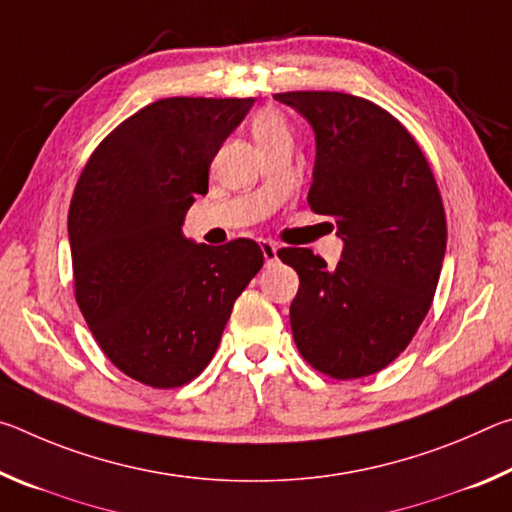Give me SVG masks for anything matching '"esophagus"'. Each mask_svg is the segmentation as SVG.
<instances>
[{
  "label": "esophagus",
  "instance_id": "esophagus-1",
  "mask_svg": "<svg viewBox=\"0 0 512 512\" xmlns=\"http://www.w3.org/2000/svg\"><path fill=\"white\" fill-rule=\"evenodd\" d=\"M259 246H262V253H264L266 264H273L275 259H277V248H280V246H277L275 241H271V239H264Z\"/></svg>",
  "mask_w": 512,
  "mask_h": 512
}]
</instances>
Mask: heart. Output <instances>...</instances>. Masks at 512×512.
<instances>
[{"instance_id": "obj_1", "label": "heart", "mask_w": 512, "mask_h": 512, "mask_svg": "<svg viewBox=\"0 0 512 512\" xmlns=\"http://www.w3.org/2000/svg\"><path fill=\"white\" fill-rule=\"evenodd\" d=\"M250 133H253L259 149H266L268 144L280 142V140H291L287 119L273 108H264L255 112L253 119H250Z\"/></svg>"}]
</instances>
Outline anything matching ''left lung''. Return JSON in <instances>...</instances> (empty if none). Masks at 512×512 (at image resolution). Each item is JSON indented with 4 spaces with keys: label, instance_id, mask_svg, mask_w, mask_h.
Segmentation results:
<instances>
[{
    "label": "left lung",
    "instance_id": "8db88e82",
    "mask_svg": "<svg viewBox=\"0 0 512 512\" xmlns=\"http://www.w3.org/2000/svg\"><path fill=\"white\" fill-rule=\"evenodd\" d=\"M316 133L309 207L336 219L341 262L309 248L277 257L300 277L291 332L318 372L375 375L418 332L438 287L447 246L445 207L413 135L391 112L345 92H280Z\"/></svg>",
    "mask_w": 512,
    "mask_h": 512
}]
</instances>
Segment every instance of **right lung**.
<instances>
[{"label":"right lung","instance_id":"right-lung-1","mask_svg":"<svg viewBox=\"0 0 512 512\" xmlns=\"http://www.w3.org/2000/svg\"><path fill=\"white\" fill-rule=\"evenodd\" d=\"M253 103H149L94 149L76 183L67 216L76 302L103 354L146 386L201 375L264 264L253 239L212 248L183 235L214 155Z\"/></svg>","mask_w":512,"mask_h":512}]
</instances>
